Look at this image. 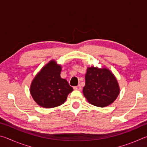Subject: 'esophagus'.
I'll return each mask as SVG.
<instances>
[{"mask_svg":"<svg viewBox=\"0 0 147 147\" xmlns=\"http://www.w3.org/2000/svg\"><path fill=\"white\" fill-rule=\"evenodd\" d=\"M74 90H78V91H80L82 89V87L80 86V85H78L77 86H75L74 87Z\"/></svg>","mask_w":147,"mask_h":147,"instance_id":"1","label":"esophagus"}]
</instances>
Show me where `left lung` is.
<instances>
[{"label":"left lung","mask_w":147,"mask_h":147,"mask_svg":"<svg viewBox=\"0 0 147 147\" xmlns=\"http://www.w3.org/2000/svg\"><path fill=\"white\" fill-rule=\"evenodd\" d=\"M83 93L89 103L98 107L110 105L117 98L120 88L114 74L106 67H88Z\"/></svg>","instance_id":"8db88e82"}]
</instances>
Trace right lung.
<instances>
[{"label": "right lung", "mask_w": 147, "mask_h": 147, "mask_svg": "<svg viewBox=\"0 0 147 147\" xmlns=\"http://www.w3.org/2000/svg\"><path fill=\"white\" fill-rule=\"evenodd\" d=\"M61 65L53 59L43 66L32 80L30 92L34 101L45 108L61 105L73 91L65 79L61 78Z\"/></svg>", "instance_id": "add662e5"}]
</instances>
